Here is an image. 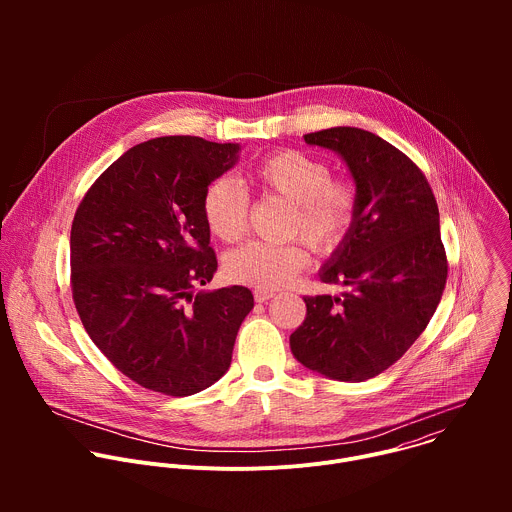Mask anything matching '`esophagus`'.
<instances>
[{
  "label": "esophagus",
  "mask_w": 512,
  "mask_h": 512,
  "mask_svg": "<svg viewBox=\"0 0 512 512\" xmlns=\"http://www.w3.org/2000/svg\"><path fill=\"white\" fill-rule=\"evenodd\" d=\"M275 296V291H271V289H255L253 291V298H255V302H267V300H271Z\"/></svg>",
  "instance_id": "esophagus-1"
}]
</instances>
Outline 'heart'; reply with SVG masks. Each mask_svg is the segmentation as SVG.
I'll return each mask as SVG.
<instances>
[{
	"instance_id": "heart-1",
	"label": "heart",
	"mask_w": 512,
	"mask_h": 512,
	"mask_svg": "<svg viewBox=\"0 0 512 512\" xmlns=\"http://www.w3.org/2000/svg\"><path fill=\"white\" fill-rule=\"evenodd\" d=\"M251 180L263 194L289 202L285 235L302 237L316 253L336 251L352 231L358 188L350 178L332 176L326 160L300 150H277L251 170ZM249 208L247 188L231 176L214 178L202 196L204 223L223 243H237L245 237ZM308 263L310 253L300 239L251 241L227 255L225 271L235 283L277 289Z\"/></svg>"
}]
</instances>
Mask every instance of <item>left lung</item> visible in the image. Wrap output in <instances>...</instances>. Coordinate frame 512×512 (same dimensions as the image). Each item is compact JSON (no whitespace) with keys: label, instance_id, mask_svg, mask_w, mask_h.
Returning <instances> with one entry per match:
<instances>
[{"label":"left lung","instance_id":"obj_1","mask_svg":"<svg viewBox=\"0 0 512 512\" xmlns=\"http://www.w3.org/2000/svg\"><path fill=\"white\" fill-rule=\"evenodd\" d=\"M306 143L342 156L358 188L352 231L322 269L342 298L306 296L294 356L324 377L360 383L395 364L429 324L448 279L440 210L417 164L379 135L332 127Z\"/></svg>","mask_w":512,"mask_h":512}]
</instances>
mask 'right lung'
<instances>
[{
  "instance_id": "add662e5",
  "label": "right lung",
  "mask_w": 512,
  "mask_h": 512,
  "mask_svg": "<svg viewBox=\"0 0 512 512\" xmlns=\"http://www.w3.org/2000/svg\"><path fill=\"white\" fill-rule=\"evenodd\" d=\"M237 143L194 135L133 145L83 196L70 229V287L113 367L143 389L194 395L221 379L253 310L243 285L198 291L216 271L202 216L206 186Z\"/></svg>"
}]
</instances>
